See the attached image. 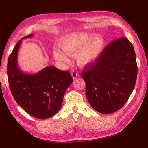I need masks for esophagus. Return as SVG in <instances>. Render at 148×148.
<instances>
[{"mask_svg":"<svg viewBox=\"0 0 148 148\" xmlns=\"http://www.w3.org/2000/svg\"><path fill=\"white\" fill-rule=\"evenodd\" d=\"M71 76H72V78H73V79H75V78H77V77H78V73L76 72V71H73L71 73Z\"/></svg>","mask_w":148,"mask_h":148,"instance_id":"esophagus-1","label":"esophagus"}]
</instances>
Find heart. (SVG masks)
<instances>
[{"instance_id":"heart-1","label":"heart","mask_w":148,"mask_h":148,"mask_svg":"<svg viewBox=\"0 0 148 148\" xmlns=\"http://www.w3.org/2000/svg\"><path fill=\"white\" fill-rule=\"evenodd\" d=\"M62 50L54 48L53 56L57 60L68 62L70 56L76 55L77 64L82 67L94 64L99 59L105 47V39L100 34L93 36L86 32L68 34L59 42Z\"/></svg>"}]
</instances>
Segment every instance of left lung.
Segmentation results:
<instances>
[{"mask_svg": "<svg viewBox=\"0 0 148 148\" xmlns=\"http://www.w3.org/2000/svg\"><path fill=\"white\" fill-rule=\"evenodd\" d=\"M137 72L135 52L127 38L107 44L97 62L81 73L89 104L101 114L122 108L135 88Z\"/></svg>", "mask_w": 148, "mask_h": 148, "instance_id": "left-lung-1", "label": "left lung"}]
</instances>
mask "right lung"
Masks as SVG:
<instances>
[{"label": "right lung", "instance_id": "1", "mask_svg": "<svg viewBox=\"0 0 148 148\" xmlns=\"http://www.w3.org/2000/svg\"><path fill=\"white\" fill-rule=\"evenodd\" d=\"M33 36L31 34L20 39L8 57V84L16 103L26 112L35 118L47 119L60 110L64 94L73 79L68 71L60 70L52 65L34 74L20 70L17 60L22 39Z\"/></svg>", "mask_w": 148, "mask_h": 148}]
</instances>
